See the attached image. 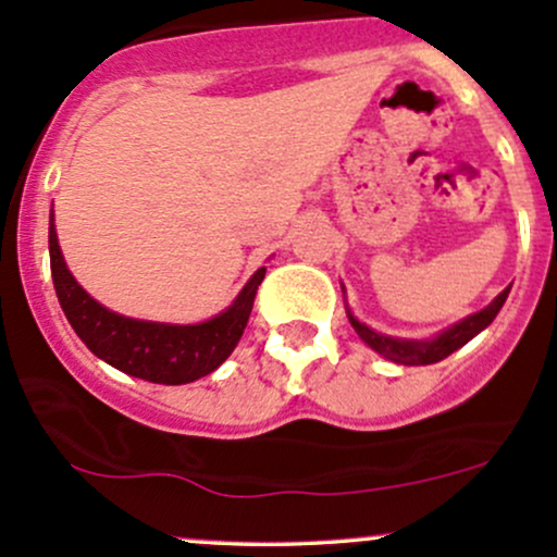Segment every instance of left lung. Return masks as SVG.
<instances>
[{
	"instance_id": "1",
	"label": "left lung",
	"mask_w": 557,
	"mask_h": 557,
	"mask_svg": "<svg viewBox=\"0 0 557 557\" xmlns=\"http://www.w3.org/2000/svg\"><path fill=\"white\" fill-rule=\"evenodd\" d=\"M508 293L510 287H505L500 296L492 300V304L484 306L482 311L461 319V322L450 324V327L437 332L434 337H424V341H408V337L382 335V332H376L372 327H367L363 322H359V319L354 317V311L348 309V304H345V311H348V322L350 327L356 330V335H359L369 348L376 350V354L385 356L387 361L403 363V367H426V363H437L447 359V356L456 354L458 348H463L471 337H476L479 332L487 330L492 319L497 317V311L503 309ZM343 296H345V287H343Z\"/></svg>"
}]
</instances>
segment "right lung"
<instances>
[{"mask_svg": "<svg viewBox=\"0 0 557 557\" xmlns=\"http://www.w3.org/2000/svg\"><path fill=\"white\" fill-rule=\"evenodd\" d=\"M49 261L62 311L86 348L120 372L157 385H188L227 361L246 330L253 298L267 274V267L253 272L233 304L207 322L168 324L123 317L83 290L62 257L54 209L49 214Z\"/></svg>", "mask_w": 557, "mask_h": 557, "instance_id": "1", "label": "right lung"}]
</instances>
